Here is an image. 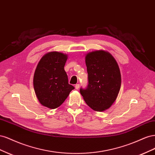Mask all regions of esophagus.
<instances>
[{"mask_svg":"<svg viewBox=\"0 0 155 155\" xmlns=\"http://www.w3.org/2000/svg\"><path fill=\"white\" fill-rule=\"evenodd\" d=\"M79 84H76V85H75V88L78 90V89H79Z\"/></svg>","mask_w":155,"mask_h":155,"instance_id":"34e87169","label":"esophagus"}]
</instances>
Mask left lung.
<instances>
[{"mask_svg": "<svg viewBox=\"0 0 155 155\" xmlns=\"http://www.w3.org/2000/svg\"><path fill=\"white\" fill-rule=\"evenodd\" d=\"M88 85L80 88L86 104L97 112L112 106L118 97L121 87V74L118 63L109 52L96 50L85 55Z\"/></svg>", "mask_w": 155, "mask_h": 155, "instance_id": "left-lung-1", "label": "left lung"}]
</instances>
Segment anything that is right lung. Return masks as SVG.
Wrapping results in <instances>:
<instances>
[{"mask_svg":"<svg viewBox=\"0 0 155 155\" xmlns=\"http://www.w3.org/2000/svg\"><path fill=\"white\" fill-rule=\"evenodd\" d=\"M68 55L50 51L40 59L34 76L36 96L44 107L54 109L62 105L74 87L69 85L64 67Z\"/></svg>","mask_w":155,"mask_h":155,"instance_id":"obj_1","label":"right lung"}]
</instances>
